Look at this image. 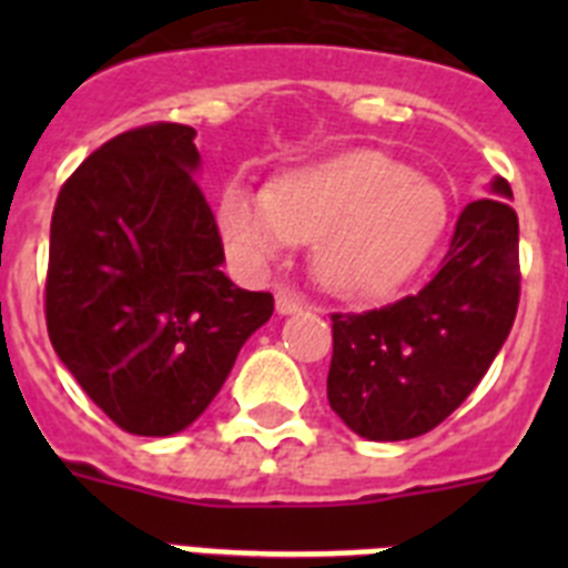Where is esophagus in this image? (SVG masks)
Here are the masks:
<instances>
[{"label": "esophagus", "mask_w": 568, "mask_h": 568, "mask_svg": "<svg viewBox=\"0 0 568 568\" xmlns=\"http://www.w3.org/2000/svg\"><path fill=\"white\" fill-rule=\"evenodd\" d=\"M301 307H304V304H301V298H295V295L287 293V290L275 293V313L278 315H293V313H298Z\"/></svg>", "instance_id": "obj_1"}]
</instances>
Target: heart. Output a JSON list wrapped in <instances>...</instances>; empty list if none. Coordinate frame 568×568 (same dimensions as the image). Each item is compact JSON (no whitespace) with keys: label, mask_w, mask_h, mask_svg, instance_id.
Segmentation results:
<instances>
[{"label":"heart","mask_w":568,"mask_h":568,"mask_svg":"<svg viewBox=\"0 0 568 568\" xmlns=\"http://www.w3.org/2000/svg\"><path fill=\"white\" fill-rule=\"evenodd\" d=\"M449 219L438 184L381 153H353L270 187L227 184L219 204L230 258L264 273L313 241L321 287L341 298H381L429 258Z\"/></svg>","instance_id":"1"}]
</instances>
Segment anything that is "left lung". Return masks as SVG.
Instances as JSON below:
<instances>
[{"label":"left lung","instance_id":"obj_1","mask_svg":"<svg viewBox=\"0 0 568 568\" xmlns=\"http://www.w3.org/2000/svg\"><path fill=\"white\" fill-rule=\"evenodd\" d=\"M495 175L489 195L460 210L438 273L415 295L369 313L333 315L327 398L366 440L429 433L458 409L518 313V215Z\"/></svg>","mask_w":568,"mask_h":568}]
</instances>
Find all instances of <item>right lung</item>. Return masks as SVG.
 I'll return each mask as SVG.
<instances>
[{
    "mask_svg": "<svg viewBox=\"0 0 568 568\" xmlns=\"http://www.w3.org/2000/svg\"><path fill=\"white\" fill-rule=\"evenodd\" d=\"M187 124L115 135L64 182L50 222V344L124 433L168 438L210 406L273 295L235 287L193 175Z\"/></svg>",
    "mask_w": 568,
    "mask_h": 568,
    "instance_id": "add662e5",
    "label": "right lung"
}]
</instances>
